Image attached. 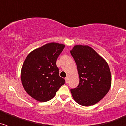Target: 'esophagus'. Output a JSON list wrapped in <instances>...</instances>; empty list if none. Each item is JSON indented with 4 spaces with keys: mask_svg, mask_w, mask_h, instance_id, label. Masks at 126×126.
Returning a JSON list of instances; mask_svg holds the SVG:
<instances>
[{
    "mask_svg": "<svg viewBox=\"0 0 126 126\" xmlns=\"http://www.w3.org/2000/svg\"><path fill=\"white\" fill-rule=\"evenodd\" d=\"M65 83H69V78H68V77H66V78H65Z\"/></svg>",
    "mask_w": 126,
    "mask_h": 126,
    "instance_id": "esophagus-1",
    "label": "esophagus"
}]
</instances>
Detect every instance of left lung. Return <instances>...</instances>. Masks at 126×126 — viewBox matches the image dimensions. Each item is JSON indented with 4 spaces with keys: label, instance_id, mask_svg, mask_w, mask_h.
I'll use <instances>...</instances> for the list:
<instances>
[{
    "label": "left lung",
    "instance_id": "left-lung-1",
    "mask_svg": "<svg viewBox=\"0 0 126 126\" xmlns=\"http://www.w3.org/2000/svg\"><path fill=\"white\" fill-rule=\"evenodd\" d=\"M70 52L79 78V85L71 90L72 96L83 106L96 104L110 88L112 78L107 62L88 45H75Z\"/></svg>",
    "mask_w": 126,
    "mask_h": 126
}]
</instances>
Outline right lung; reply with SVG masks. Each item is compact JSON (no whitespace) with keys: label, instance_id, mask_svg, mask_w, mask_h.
Returning <instances> with one entry per match:
<instances>
[{"label":"right lung","instance_id":"1","mask_svg":"<svg viewBox=\"0 0 126 126\" xmlns=\"http://www.w3.org/2000/svg\"><path fill=\"white\" fill-rule=\"evenodd\" d=\"M64 47L61 43H47L30 52L26 58L21 71V82L26 93L36 100H50L65 83L56 65Z\"/></svg>","mask_w":126,"mask_h":126}]
</instances>
